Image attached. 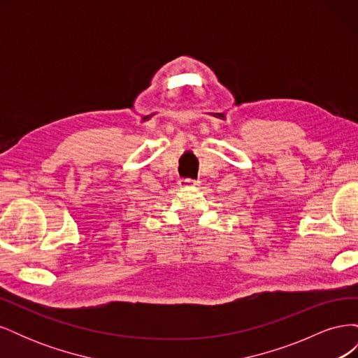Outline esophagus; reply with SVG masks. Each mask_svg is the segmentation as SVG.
Returning a JSON list of instances; mask_svg holds the SVG:
<instances>
[{"label":"esophagus","instance_id":"34e87169","mask_svg":"<svg viewBox=\"0 0 358 358\" xmlns=\"http://www.w3.org/2000/svg\"><path fill=\"white\" fill-rule=\"evenodd\" d=\"M196 185H199V180H194V179H180L179 180L180 188H194Z\"/></svg>","mask_w":358,"mask_h":358}]
</instances>
